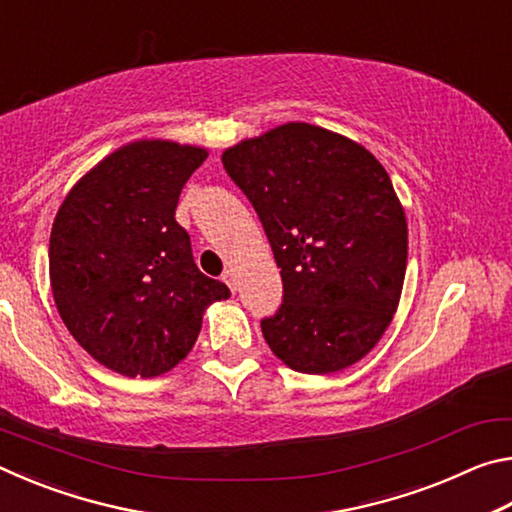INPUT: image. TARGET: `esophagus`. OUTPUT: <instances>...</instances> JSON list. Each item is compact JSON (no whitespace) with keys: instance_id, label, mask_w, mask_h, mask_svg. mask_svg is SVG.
<instances>
[{"instance_id":"34e87169","label":"esophagus","mask_w":512,"mask_h":512,"mask_svg":"<svg viewBox=\"0 0 512 512\" xmlns=\"http://www.w3.org/2000/svg\"><path fill=\"white\" fill-rule=\"evenodd\" d=\"M223 282L228 284L232 293H237V289H239V282H237V273H235V268H228V271L223 273Z\"/></svg>"}]
</instances>
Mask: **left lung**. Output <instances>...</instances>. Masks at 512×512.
I'll return each instance as SVG.
<instances>
[{
	"label": "left lung",
	"mask_w": 512,
	"mask_h": 512,
	"mask_svg": "<svg viewBox=\"0 0 512 512\" xmlns=\"http://www.w3.org/2000/svg\"><path fill=\"white\" fill-rule=\"evenodd\" d=\"M280 266L284 300L262 320L291 370L329 375L375 348L400 305L409 228L391 178L366 146L289 121L225 149Z\"/></svg>",
	"instance_id": "8db88e82"
}]
</instances>
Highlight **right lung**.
Masks as SVG:
<instances>
[{
	"mask_svg": "<svg viewBox=\"0 0 512 512\" xmlns=\"http://www.w3.org/2000/svg\"><path fill=\"white\" fill-rule=\"evenodd\" d=\"M207 149L135 140L85 173L58 207L49 280L60 318L94 361L158 377L194 348L205 309L230 298L198 271L176 221L180 189Z\"/></svg>",
	"mask_w": 512,
	"mask_h": 512,
	"instance_id": "obj_1",
	"label": "right lung"
}]
</instances>
